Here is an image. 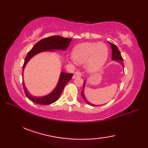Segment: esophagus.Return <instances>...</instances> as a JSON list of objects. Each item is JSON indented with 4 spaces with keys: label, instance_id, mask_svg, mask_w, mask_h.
Wrapping results in <instances>:
<instances>
[{
    "label": "esophagus",
    "instance_id": "obj_1",
    "mask_svg": "<svg viewBox=\"0 0 148 148\" xmlns=\"http://www.w3.org/2000/svg\"><path fill=\"white\" fill-rule=\"evenodd\" d=\"M81 76H82V74H81V72H80L79 71H77L74 74L72 78H73V79H75V78H76L77 77H81Z\"/></svg>",
    "mask_w": 148,
    "mask_h": 148
}]
</instances>
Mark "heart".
<instances>
[{"label":"heart","mask_w":148,"mask_h":148,"mask_svg":"<svg viewBox=\"0 0 148 148\" xmlns=\"http://www.w3.org/2000/svg\"><path fill=\"white\" fill-rule=\"evenodd\" d=\"M109 49L103 42H88L81 43L74 47L72 51L73 57L70 62L83 64L90 74L99 71L104 65L108 58Z\"/></svg>","instance_id":"obj_1"}]
</instances>
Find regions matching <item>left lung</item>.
I'll return each mask as SVG.
<instances>
[{
    "instance_id": "left-lung-1",
    "label": "left lung",
    "mask_w": 148,
    "mask_h": 148,
    "mask_svg": "<svg viewBox=\"0 0 148 148\" xmlns=\"http://www.w3.org/2000/svg\"><path fill=\"white\" fill-rule=\"evenodd\" d=\"M109 45H111V49H112V60H115L116 62H118V63H119V64H120L123 66V67H124L123 62V58H122L121 55V53H120V51H119L118 47L116 46V45H114V44H112L111 42H109ZM86 81H84L83 89L82 90V92H81V95H82L84 101H85V102L86 103H88V104L90 105V106H97V105L93 104V103H91L90 102L88 101V100L86 99L85 96H84V88H85V86H86ZM98 106H100V105H98Z\"/></svg>"
}]
</instances>
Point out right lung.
<instances>
[{"label": "right lung", "mask_w": 148, "mask_h": 148, "mask_svg": "<svg viewBox=\"0 0 148 148\" xmlns=\"http://www.w3.org/2000/svg\"><path fill=\"white\" fill-rule=\"evenodd\" d=\"M72 40V39L64 38V37H62L60 36H54L42 39L39 40V42H37L33 46L32 49L28 53L26 58L25 59V62L23 65V74H22L23 78L24 69L27 63L29 62L30 60L33 56L37 55L39 53L44 51L53 52L55 50L65 51L69 46ZM72 76H73V74L65 73V72L62 71L60 72V75L57 84H56L54 90L51 93L45 96L36 97L31 95L27 89L24 82H23L24 92L25 93L27 98L34 103L40 105L51 104V103H54L59 99L63 90H64L65 86L71 79Z\"/></svg>", "instance_id": "add662e5"}]
</instances>
